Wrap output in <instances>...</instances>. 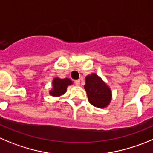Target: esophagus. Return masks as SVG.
Masks as SVG:
<instances>
[{
	"instance_id": "obj_1",
	"label": "esophagus",
	"mask_w": 153,
	"mask_h": 153,
	"mask_svg": "<svg viewBox=\"0 0 153 153\" xmlns=\"http://www.w3.org/2000/svg\"><path fill=\"white\" fill-rule=\"evenodd\" d=\"M75 85H77V86H80V84H81V81H80V80H76V81H75Z\"/></svg>"
}]
</instances>
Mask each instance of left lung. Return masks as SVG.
I'll use <instances>...</instances> for the list:
<instances>
[{"instance_id":"8db88e82","label":"left lung","mask_w":153,"mask_h":153,"mask_svg":"<svg viewBox=\"0 0 153 153\" xmlns=\"http://www.w3.org/2000/svg\"><path fill=\"white\" fill-rule=\"evenodd\" d=\"M84 88L88 100L94 106L103 109L109 105L112 97L111 88L96 73L87 75Z\"/></svg>"}]
</instances>
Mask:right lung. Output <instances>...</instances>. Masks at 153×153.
I'll return each instance as SVG.
<instances>
[{
    "mask_svg": "<svg viewBox=\"0 0 153 153\" xmlns=\"http://www.w3.org/2000/svg\"><path fill=\"white\" fill-rule=\"evenodd\" d=\"M72 81L68 78H59L55 77L52 81V89L49 91L50 95L55 97H59L66 92L67 88L72 85Z\"/></svg>",
    "mask_w": 153,
    "mask_h": 153,
    "instance_id": "obj_1",
    "label": "right lung"
}]
</instances>
